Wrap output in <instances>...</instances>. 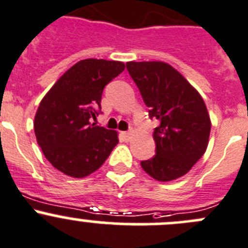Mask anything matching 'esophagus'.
Here are the masks:
<instances>
[{"instance_id":"esophagus-1","label":"esophagus","mask_w":248,"mask_h":248,"mask_svg":"<svg viewBox=\"0 0 248 248\" xmlns=\"http://www.w3.org/2000/svg\"><path fill=\"white\" fill-rule=\"evenodd\" d=\"M131 136H132V133L131 132H122L121 133V137H122V139H124V141H129V139H131Z\"/></svg>"}]
</instances>
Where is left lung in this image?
I'll return each instance as SVG.
<instances>
[{
  "label": "left lung",
  "mask_w": 248,
  "mask_h": 248,
  "mask_svg": "<svg viewBox=\"0 0 248 248\" xmlns=\"http://www.w3.org/2000/svg\"><path fill=\"white\" fill-rule=\"evenodd\" d=\"M128 74L149 108L155 156L140 162L149 175L170 182L188 173L207 149L211 120L198 91L175 69L162 62H129Z\"/></svg>",
  "instance_id": "8db88e82"
}]
</instances>
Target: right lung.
<instances>
[{
  "instance_id": "right-lung-1",
  "label": "right lung",
  "mask_w": 248,
  "mask_h": 248,
  "mask_svg": "<svg viewBox=\"0 0 248 248\" xmlns=\"http://www.w3.org/2000/svg\"><path fill=\"white\" fill-rule=\"evenodd\" d=\"M124 70L121 62L85 59L71 66L40 103L33 122L46 158L74 178L97 170L119 143L115 131L97 126L104 87Z\"/></svg>"
}]
</instances>
